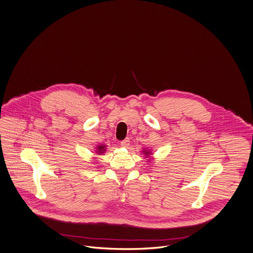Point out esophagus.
<instances>
[{"label": "esophagus", "mask_w": 253, "mask_h": 253, "mask_svg": "<svg viewBox=\"0 0 253 253\" xmlns=\"http://www.w3.org/2000/svg\"><path fill=\"white\" fill-rule=\"evenodd\" d=\"M120 145H121L122 147H124V148H127V147L130 145V139H129V138H126V139H124L123 141H121Z\"/></svg>", "instance_id": "obj_1"}]
</instances>
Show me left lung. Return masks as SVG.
Here are the masks:
<instances>
[{
    "label": "left lung",
    "instance_id": "1",
    "mask_svg": "<svg viewBox=\"0 0 253 253\" xmlns=\"http://www.w3.org/2000/svg\"><path fill=\"white\" fill-rule=\"evenodd\" d=\"M143 153H144V155H146L147 157H149V155H150V151H147V150H145V151H143Z\"/></svg>",
    "mask_w": 253,
    "mask_h": 253
}]
</instances>
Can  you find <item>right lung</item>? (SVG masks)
Instances as JSON below:
<instances>
[{
	"instance_id": "add662e5",
	"label": "right lung",
	"mask_w": 253,
	"mask_h": 253,
	"mask_svg": "<svg viewBox=\"0 0 253 253\" xmlns=\"http://www.w3.org/2000/svg\"><path fill=\"white\" fill-rule=\"evenodd\" d=\"M96 149H97V151H96L97 155H100V154H102V153L105 152V146H103V145L96 147Z\"/></svg>"
}]
</instances>
